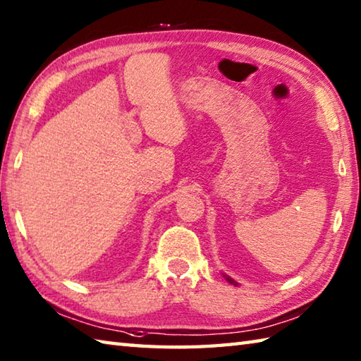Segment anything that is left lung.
<instances>
[{"label": "left lung", "instance_id": "left-lung-1", "mask_svg": "<svg viewBox=\"0 0 361 361\" xmlns=\"http://www.w3.org/2000/svg\"><path fill=\"white\" fill-rule=\"evenodd\" d=\"M228 281H229V283H234V281H233V280H229V278H228Z\"/></svg>", "mask_w": 361, "mask_h": 361}]
</instances>
